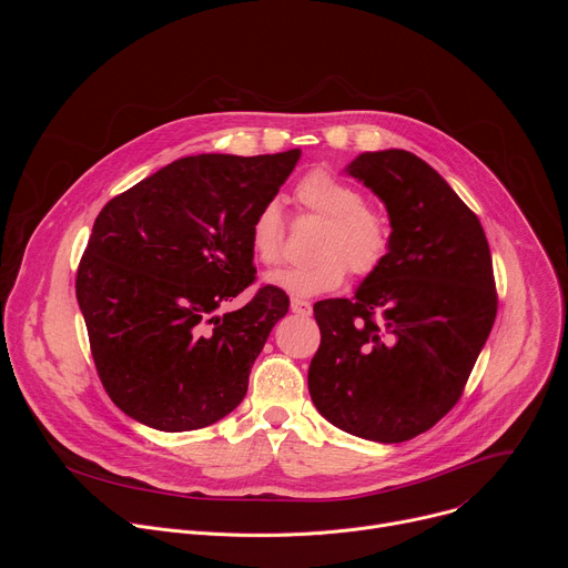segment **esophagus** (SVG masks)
I'll use <instances>...</instances> for the list:
<instances>
[{
	"label": "esophagus",
	"mask_w": 568,
	"mask_h": 568,
	"mask_svg": "<svg viewBox=\"0 0 568 568\" xmlns=\"http://www.w3.org/2000/svg\"><path fill=\"white\" fill-rule=\"evenodd\" d=\"M290 307H292L294 314H301V316H307V314L312 312L310 301H303V298H292V301H290Z\"/></svg>",
	"instance_id": "esophagus-1"
}]
</instances>
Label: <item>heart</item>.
<instances>
[{"label": "heart", "instance_id": "1", "mask_svg": "<svg viewBox=\"0 0 568 568\" xmlns=\"http://www.w3.org/2000/svg\"><path fill=\"white\" fill-rule=\"evenodd\" d=\"M298 204L326 226L316 237V261L283 267L267 276V283L296 294L314 296L337 290L348 270L373 276L388 258L393 229L384 209L364 202L362 189L328 169H314L296 184ZM252 252L263 265H276L285 252V220L276 202L263 204L250 224Z\"/></svg>", "mask_w": 568, "mask_h": 568}]
</instances>
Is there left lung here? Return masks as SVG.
<instances>
[{"label": "left lung", "instance_id": "1", "mask_svg": "<svg viewBox=\"0 0 568 568\" xmlns=\"http://www.w3.org/2000/svg\"><path fill=\"white\" fill-rule=\"evenodd\" d=\"M346 173L384 202L393 245L353 298L314 303L307 388L335 427L404 443L463 395L497 316L493 256L478 217L414 152H362Z\"/></svg>", "mask_w": 568, "mask_h": 568}]
</instances>
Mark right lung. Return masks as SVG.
Returning <instances> with one entry per match:
<instances>
[{
  "instance_id": "1",
  "label": "right lung",
  "mask_w": 568,
  "mask_h": 568,
  "mask_svg": "<svg viewBox=\"0 0 568 568\" xmlns=\"http://www.w3.org/2000/svg\"><path fill=\"white\" fill-rule=\"evenodd\" d=\"M301 150L173 161L110 200L75 274L99 377L116 407L159 432H193L231 414L290 298L256 281L250 224Z\"/></svg>"
}]
</instances>
